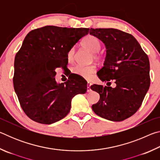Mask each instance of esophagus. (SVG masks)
Segmentation results:
<instances>
[{"label":"esophagus","mask_w":160,"mask_h":160,"mask_svg":"<svg viewBox=\"0 0 160 160\" xmlns=\"http://www.w3.org/2000/svg\"><path fill=\"white\" fill-rule=\"evenodd\" d=\"M90 86H91V84L89 82H88V88H87V92H90L92 91Z\"/></svg>","instance_id":"obj_1"}]
</instances>
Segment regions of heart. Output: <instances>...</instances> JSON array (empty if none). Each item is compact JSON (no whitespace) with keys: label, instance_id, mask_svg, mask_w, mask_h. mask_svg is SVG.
<instances>
[{"label":"heart","instance_id":"b5f03b06","mask_svg":"<svg viewBox=\"0 0 160 160\" xmlns=\"http://www.w3.org/2000/svg\"><path fill=\"white\" fill-rule=\"evenodd\" d=\"M82 47L85 49L90 51L93 54V58L94 59H99V56L97 53H98L101 48V42L98 38L93 36V35H88L82 42ZM75 49L72 48L70 49L67 54V58L69 61H72L74 58ZM72 71L73 73L76 74L79 76L82 77L85 79H91L96 71V67L94 66H76L72 68Z\"/></svg>","mask_w":160,"mask_h":160}]
</instances>
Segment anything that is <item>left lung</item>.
I'll use <instances>...</instances> for the list:
<instances>
[{
    "label": "left lung",
    "mask_w": 160,
    "mask_h": 160,
    "mask_svg": "<svg viewBox=\"0 0 160 160\" xmlns=\"http://www.w3.org/2000/svg\"><path fill=\"white\" fill-rule=\"evenodd\" d=\"M90 34L98 38L106 47L104 66L97 72L102 82L113 81L114 88L90 86L99 94L93 112L102 118L121 121L137 112L150 84V62L132 35L119 29H90Z\"/></svg>",
    "instance_id": "8db88e82"
}]
</instances>
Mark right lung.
Returning <instances> with one entry per match:
<instances>
[{"label": "right lung", "instance_id": "1", "mask_svg": "<svg viewBox=\"0 0 160 160\" xmlns=\"http://www.w3.org/2000/svg\"><path fill=\"white\" fill-rule=\"evenodd\" d=\"M88 28L45 26L29 32L16 54L13 85L24 112L32 120L51 124L69 113L72 99L87 92L86 81L75 75L63 83L56 69L68 63L70 49L89 33Z\"/></svg>", "mask_w": 160, "mask_h": 160}]
</instances>
